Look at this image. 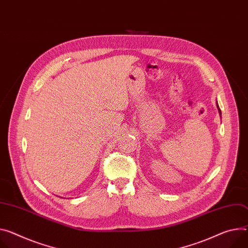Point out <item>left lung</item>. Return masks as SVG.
Here are the masks:
<instances>
[{
	"label": "left lung",
	"mask_w": 248,
	"mask_h": 248,
	"mask_svg": "<svg viewBox=\"0 0 248 248\" xmlns=\"http://www.w3.org/2000/svg\"><path fill=\"white\" fill-rule=\"evenodd\" d=\"M217 110H218V114H219V116H220V118H221V111H220V108H218V105H217Z\"/></svg>",
	"instance_id": "8db88e82"
}]
</instances>
